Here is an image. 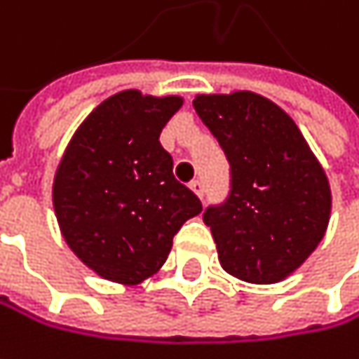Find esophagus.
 <instances>
[{"mask_svg": "<svg viewBox=\"0 0 359 359\" xmlns=\"http://www.w3.org/2000/svg\"><path fill=\"white\" fill-rule=\"evenodd\" d=\"M191 191H193L199 199H203V193H205L203 180H193V182H191Z\"/></svg>", "mask_w": 359, "mask_h": 359, "instance_id": "34e87169", "label": "esophagus"}]
</instances>
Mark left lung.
I'll use <instances>...</instances> for the list:
<instances>
[{
    "instance_id": "obj_1",
    "label": "left lung",
    "mask_w": 359,
    "mask_h": 359,
    "mask_svg": "<svg viewBox=\"0 0 359 359\" xmlns=\"http://www.w3.org/2000/svg\"><path fill=\"white\" fill-rule=\"evenodd\" d=\"M193 107L230 162V197L203 213L222 269L248 283L283 281L327 232L325 168L292 116L261 94H197Z\"/></svg>"
}]
</instances>
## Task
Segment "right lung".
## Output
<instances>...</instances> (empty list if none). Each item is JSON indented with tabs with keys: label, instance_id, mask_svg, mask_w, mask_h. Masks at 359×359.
<instances>
[{
	"label": "right lung",
	"instance_id": "add662e5",
	"mask_svg": "<svg viewBox=\"0 0 359 359\" xmlns=\"http://www.w3.org/2000/svg\"><path fill=\"white\" fill-rule=\"evenodd\" d=\"M180 96L123 90L72 135L53 179V208L74 255L96 276L137 285L160 271L180 226L201 213L172 175L160 133Z\"/></svg>",
	"mask_w": 359,
	"mask_h": 359
}]
</instances>
